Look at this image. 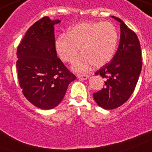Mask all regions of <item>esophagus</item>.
<instances>
[{
	"instance_id": "obj_1",
	"label": "esophagus",
	"mask_w": 152,
	"mask_h": 152,
	"mask_svg": "<svg viewBox=\"0 0 152 152\" xmlns=\"http://www.w3.org/2000/svg\"><path fill=\"white\" fill-rule=\"evenodd\" d=\"M77 77L80 80H87L89 77V75H77Z\"/></svg>"
}]
</instances>
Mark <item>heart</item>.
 Returning a JSON list of instances; mask_svg holds the SVG:
<instances>
[{
  "label": "heart",
  "mask_w": 152,
  "mask_h": 152,
  "mask_svg": "<svg viewBox=\"0 0 152 152\" xmlns=\"http://www.w3.org/2000/svg\"><path fill=\"white\" fill-rule=\"evenodd\" d=\"M119 34L109 22L84 23L76 25L67 35L56 38L55 47L58 57L65 62L73 60L72 69L76 72H84L93 65L99 67L108 63L114 55Z\"/></svg>",
  "instance_id": "1"
}]
</instances>
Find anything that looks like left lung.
I'll return each mask as SVG.
<instances>
[{
	"label": "left lung",
	"instance_id": "8db88e82",
	"mask_svg": "<svg viewBox=\"0 0 152 152\" xmlns=\"http://www.w3.org/2000/svg\"><path fill=\"white\" fill-rule=\"evenodd\" d=\"M120 41L112 61L96 72L105 79V87L93 94L94 101L104 109H114L129 98L136 87L141 68V50L137 36L120 18Z\"/></svg>",
	"mask_w": 152,
	"mask_h": 152
}]
</instances>
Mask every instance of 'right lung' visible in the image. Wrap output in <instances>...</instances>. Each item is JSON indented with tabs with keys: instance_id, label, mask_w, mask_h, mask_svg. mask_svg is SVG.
<instances>
[{
	"instance_id": "right-lung-1",
	"label": "right lung",
	"mask_w": 152,
	"mask_h": 152,
	"mask_svg": "<svg viewBox=\"0 0 152 152\" xmlns=\"http://www.w3.org/2000/svg\"><path fill=\"white\" fill-rule=\"evenodd\" d=\"M60 22L43 17L29 27L17 48L16 67L23 94L46 110L59 104L76 78L57 57L54 26Z\"/></svg>"
}]
</instances>
